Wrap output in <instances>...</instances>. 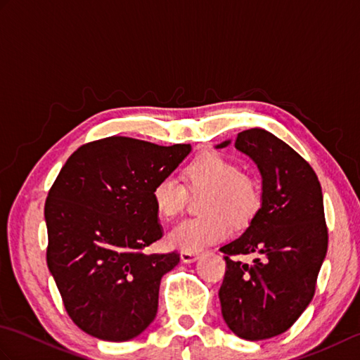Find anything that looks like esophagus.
<instances>
[{"instance_id": "esophagus-1", "label": "esophagus", "mask_w": 360, "mask_h": 360, "mask_svg": "<svg viewBox=\"0 0 360 360\" xmlns=\"http://www.w3.org/2000/svg\"><path fill=\"white\" fill-rule=\"evenodd\" d=\"M200 257H201V254H198V252H187V250L181 252V259L184 263H193Z\"/></svg>"}]
</instances>
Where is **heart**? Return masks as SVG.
<instances>
[{
    "label": "heart",
    "instance_id": "b5f03b06",
    "mask_svg": "<svg viewBox=\"0 0 360 360\" xmlns=\"http://www.w3.org/2000/svg\"><path fill=\"white\" fill-rule=\"evenodd\" d=\"M184 186L172 178H160L151 188V202L160 218L172 219L184 209L187 192H204L200 212L202 217L190 218L176 226L168 240L174 248L198 252L221 241L229 225L246 229L262 210L263 192L258 181L240 170L235 159L215 150L204 151L182 168Z\"/></svg>",
    "mask_w": 360,
    "mask_h": 360
}]
</instances>
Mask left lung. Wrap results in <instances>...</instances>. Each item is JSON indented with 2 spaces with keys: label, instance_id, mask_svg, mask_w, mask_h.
<instances>
[{
  "label": "left lung",
  "instance_id": "obj_1",
  "mask_svg": "<svg viewBox=\"0 0 360 360\" xmlns=\"http://www.w3.org/2000/svg\"><path fill=\"white\" fill-rule=\"evenodd\" d=\"M235 147L258 165L263 205L246 232L219 249L226 274L218 295L238 338L264 340L288 331L314 297L328 249L323 195L312 167L266 129L238 133ZM250 253L252 265L236 258Z\"/></svg>",
  "mask_w": 360,
  "mask_h": 360
}]
</instances>
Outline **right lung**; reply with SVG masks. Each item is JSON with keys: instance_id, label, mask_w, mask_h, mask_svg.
I'll return each instance as SVG.
<instances>
[{"instance_id": "add662e5", "label": "right lung", "mask_w": 360, "mask_h": 360, "mask_svg": "<svg viewBox=\"0 0 360 360\" xmlns=\"http://www.w3.org/2000/svg\"><path fill=\"white\" fill-rule=\"evenodd\" d=\"M190 150L105 137L75 150L53 181L44 204L46 262L82 331L125 342L155 320L160 278L179 254L143 252L162 238L151 188Z\"/></svg>"}]
</instances>
